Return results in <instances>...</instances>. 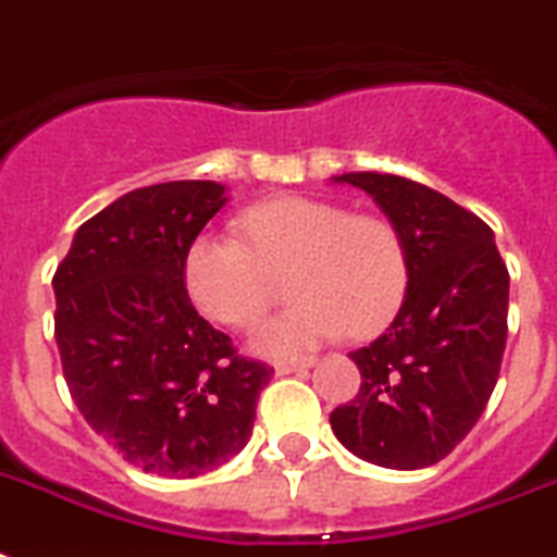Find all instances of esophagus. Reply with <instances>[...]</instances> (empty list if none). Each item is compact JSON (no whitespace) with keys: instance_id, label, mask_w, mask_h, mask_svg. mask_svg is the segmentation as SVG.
Here are the masks:
<instances>
[{"instance_id":"34e87169","label":"esophagus","mask_w":557,"mask_h":557,"mask_svg":"<svg viewBox=\"0 0 557 557\" xmlns=\"http://www.w3.org/2000/svg\"><path fill=\"white\" fill-rule=\"evenodd\" d=\"M311 363H314L311 357H300V360H280L274 369H277V374H294V372H306Z\"/></svg>"}]
</instances>
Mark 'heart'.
Returning a JSON list of instances; mask_svg holds the SVG:
<instances>
[{
  "label": "heart",
  "mask_w": 557,
  "mask_h": 557,
  "mask_svg": "<svg viewBox=\"0 0 557 557\" xmlns=\"http://www.w3.org/2000/svg\"><path fill=\"white\" fill-rule=\"evenodd\" d=\"M239 237L202 234L185 257L194 306L225 325H251L274 292L271 274H288L292 309L251 334L260 355L294 357L349 329L374 337L392 325L409 292V255L397 225L381 214H351L318 197L286 194L246 208Z\"/></svg>",
  "instance_id": "obj_1"
}]
</instances>
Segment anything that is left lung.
<instances>
[{"mask_svg":"<svg viewBox=\"0 0 557 557\" xmlns=\"http://www.w3.org/2000/svg\"><path fill=\"white\" fill-rule=\"evenodd\" d=\"M374 197L409 255V292L395 323L351 351L355 400L332 411L337 441L386 469H423L472 432L506 349L509 271L481 216L395 174H343Z\"/></svg>","mask_w":557,"mask_h":557,"instance_id":"1","label":"left lung"}]
</instances>
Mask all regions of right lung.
Listing matches in <instances>:
<instances>
[{
  "label": "right lung",
  "mask_w": 557,
  "mask_h": 557,
  "mask_svg": "<svg viewBox=\"0 0 557 557\" xmlns=\"http://www.w3.org/2000/svg\"><path fill=\"white\" fill-rule=\"evenodd\" d=\"M225 188L208 180L125 194L79 225L53 274V337L88 426L162 478H197L246 446L274 369L237 355L185 292V257Z\"/></svg>",
  "instance_id": "1"
}]
</instances>
